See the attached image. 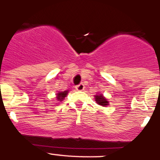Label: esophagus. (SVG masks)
<instances>
[{"label":"esophagus","instance_id":"34e87169","mask_svg":"<svg viewBox=\"0 0 160 160\" xmlns=\"http://www.w3.org/2000/svg\"><path fill=\"white\" fill-rule=\"evenodd\" d=\"M84 84H83V83H81L76 87V89H77V91H83V90H84Z\"/></svg>","mask_w":160,"mask_h":160}]
</instances>
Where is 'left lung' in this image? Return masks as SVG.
<instances>
[{
  "mask_svg": "<svg viewBox=\"0 0 160 160\" xmlns=\"http://www.w3.org/2000/svg\"><path fill=\"white\" fill-rule=\"evenodd\" d=\"M94 98H95V102H97V104L102 105V106L105 107L108 105V101L102 94L94 95Z\"/></svg>",
  "mask_w": 160,
  "mask_h": 160,
  "instance_id": "8db88e82",
  "label": "left lung"
}]
</instances>
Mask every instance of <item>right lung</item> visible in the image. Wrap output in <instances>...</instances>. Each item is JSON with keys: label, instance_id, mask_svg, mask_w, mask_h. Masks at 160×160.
<instances>
[{"label": "right lung", "instance_id": "1", "mask_svg": "<svg viewBox=\"0 0 160 160\" xmlns=\"http://www.w3.org/2000/svg\"><path fill=\"white\" fill-rule=\"evenodd\" d=\"M68 92L69 91H61V92H58V94H56V98H57V100L59 101V102H62V101L63 100V99L65 98V97H66V95H67Z\"/></svg>", "mask_w": 160, "mask_h": 160}]
</instances>
